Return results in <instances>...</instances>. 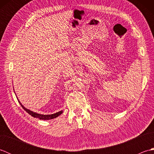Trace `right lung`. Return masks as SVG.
<instances>
[{"label": "right lung", "mask_w": 154, "mask_h": 154, "mask_svg": "<svg viewBox=\"0 0 154 154\" xmlns=\"http://www.w3.org/2000/svg\"><path fill=\"white\" fill-rule=\"evenodd\" d=\"M17 99L18 100L21 106L23 108V109H24L25 111H26V112L29 114H30V115H31L32 116H33L34 118H36V119H40V120H45L54 119H55V118H57V116L61 115V114L63 113V110H61V111H59V112H57L56 113H54V114H38L37 112H33V111H32L30 110L26 109V108L23 106L22 104V103L20 102V100L18 99V97H17Z\"/></svg>", "instance_id": "add662e5"}]
</instances>
